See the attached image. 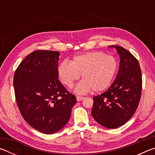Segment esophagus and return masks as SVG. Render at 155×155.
<instances>
[{
    "instance_id": "esophagus-1",
    "label": "esophagus",
    "mask_w": 155,
    "mask_h": 155,
    "mask_svg": "<svg viewBox=\"0 0 155 155\" xmlns=\"http://www.w3.org/2000/svg\"><path fill=\"white\" fill-rule=\"evenodd\" d=\"M84 98V97L83 96H77V100L78 101H82V100H83Z\"/></svg>"
}]
</instances>
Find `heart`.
Returning <instances> with one entry per match:
<instances>
[{
  "mask_svg": "<svg viewBox=\"0 0 155 155\" xmlns=\"http://www.w3.org/2000/svg\"><path fill=\"white\" fill-rule=\"evenodd\" d=\"M118 70L115 57L103 52H88L74 57L72 62L60 63L57 71L61 82L71 87L82 75L83 81L75 87L77 93L85 94L91 90L99 93L111 85Z\"/></svg>",
  "mask_w": 155,
  "mask_h": 155,
  "instance_id": "heart-1",
  "label": "heart"
}]
</instances>
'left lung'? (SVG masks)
Wrapping results in <instances>:
<instances>
[{
	"mask_svg": "<svg viewBox=\"0 0 155 155\" xmlns=\"http://www.w3.org/2000/svg\"><path fill=\"white\" fill-rule=\"evenodd\" d=\"M110 47H114L120 54L119 70L111 87L93 98L91 115L99 124L115 128L127 122L137 110L142 77L140 64L129 51L118 46Z\"/></svg>",
	"mask_w": 155,
	"mask_h": 155,
	"instance_id": "8db88e82",
	"label": "left lung"
}]
</instances>
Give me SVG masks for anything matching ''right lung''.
I'll list each match as a JSON object with an SVG mask.
<instances>
[{
  "instance_id": "obj_1",
  "label": "right lung",
  "mask_w": 155,
  "mask_h": 155,
  "mask_svg": "<svg viewBox=\"0 0 155 155\" xmlns=\"http://www.w3.org/2000/svg\"><path fill=\"white\" fill-rule=\"evenodd\" d=\"M59 52L36 51L18 65L14 77L15 101L23 118L45 134L61 130L69 120L76 96L59 80Z\"/></svg>"
}]
</instances>
